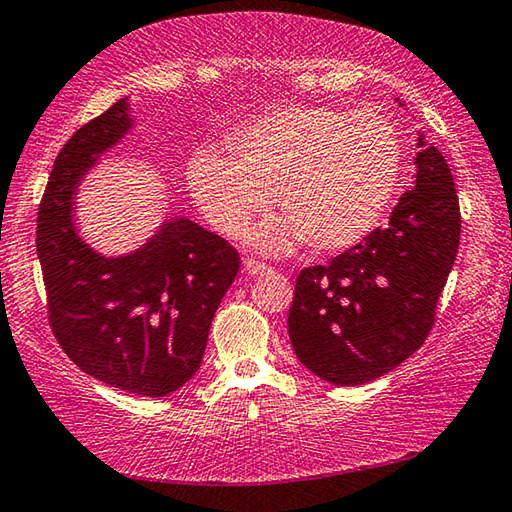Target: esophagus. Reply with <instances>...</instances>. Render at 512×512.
<instances>
[{
	"label": "esophagus",
	"instance_id": "esophagus-1",
	"mask_svg": "<svg viewBox=\"0 0 512 512\" xmlns=\"http://www.w3.org/2000/svg\"><path fill=\"white\" fill-rule=\"evenodd\" d=\"M244 273L250 275V277L264 275V273H268V266L262 264V262H257V259H253V257H246L244 259Z\"/></svg>",
	"mask_w": 512,
	"mask_h": 512
}]
</instances>
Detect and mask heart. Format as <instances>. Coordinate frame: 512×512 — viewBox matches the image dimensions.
Returning <instances> with one entry per match:
<instances>
[{
    "instance_id": "b5f03b06",
    "label": "heart",
    "mask_w": 512,
    "mask_h": 512,
    "mask_svg": "<svg viewBox=\"0 0 512 512\" xmlns=\"http://www.w3.org/2000/svg\"><path fill=\"white\" fill-rule=\"evenodd\" d=\"M187 162V187L203 219L237 237L271 198L284 212L250 232L264 253L309 241L320 253L357 246L381 221L402 173V137L384 112L277 106Z\"/></svg>"
}]
</instances>
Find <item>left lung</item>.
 Segmentation results:
<instances>
[{
  "mask_svg": "<svg viewBox=\"0 0 512 512\" xmlns=\"http://www.w3.org/2000/svg\"><path fill=\"white\" fill-rule=\"evenodd\" d=\"M415 142V185L384 228L298 275L289 339L302 366L329 384H366L409 359L454 266L461 210L452 171L422 133Z\"/></svg>",
  "mask_w": 512,
  "mask_h": 512,
  "instance_id": "8db88e82",
  "label": "left lung"
}]
</instances>
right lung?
<instances>
[{
  "label": "right lung",
  "instance_id": "obj_1",
  "mask_svg": "<svg viewBox=\"0 0 512 512\" xmlns=\"http://www.w3.org/2000/svg\"><path fill=\"white\" fill-rule=\"evenodd\" d=\"M133 126L126 97L69 137L42 196L36 248L51 329L67 357L119 391L164 397L201 368L239 253L173 212L128 253L106 255L83 239L76 216L83 180Z\"/></svg>",
  "mask_w": 512,
  "mask_h": 512
}]
</instances>
